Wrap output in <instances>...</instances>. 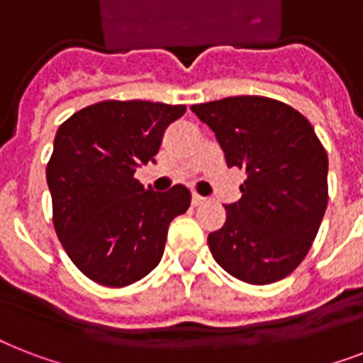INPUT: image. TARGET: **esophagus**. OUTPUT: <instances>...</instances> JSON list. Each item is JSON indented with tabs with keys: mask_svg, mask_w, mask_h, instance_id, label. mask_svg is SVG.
Wrapping results in <instances>:
<instances>
[{
	"mask_svg": "<svg viewBox=\"0 0 363 363\" xmlns=\"http://www.w3.org/2000/svg\"><path fill=\"white\" fill-rule=\"evenodd\" d=\"M192 203L196 205V207H198V205L205 203V198H203V196H199V194H194V196H192Z\"/></svg>",
	"mask_w": 363,
	"mask_h": 363,
	"instance_id": "34e87169",
	"label": "esophagus"
}]
</instances>
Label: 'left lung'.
Here are the masks:
<instances>
[{"mask_svg":"<svg viewBox=\"0 0 363 363\" xmlns=\"http://www.w3.org/2000/svg\"><path fill=\"white\" fill-rule=\"evenodd\" d=\"M215 131L228 167L247 171L241 199L209 233L222 269L248 284L288 277L313 247L328 205V154L299 111L264 96L192 105Z\"/></svg>","mask_w":363,"mask_h":363,"instance_id":"8db88e82","label":"left lung"}]
</instances>
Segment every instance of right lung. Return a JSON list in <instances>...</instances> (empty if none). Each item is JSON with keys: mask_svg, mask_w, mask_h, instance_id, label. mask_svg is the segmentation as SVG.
Returning a JSON list of instances; mask_svg holds the SVG:
<instances>
[{"mask_svg": "<svg viewBox=\"0 0 363 363\" xmlns=\"http://www.w3.org/2000/svg\"><path fill=\"white\" fill-rule=\"evenodd\" d=\"M184 113L186 105L107 99L56 131L47 164L52 224L90 281L130 286L160 264L171 220L186 213L192 196L181 184L152 192L133 175L154 162L165 128Z\"/></svg>", "mask_w": 363, "mask_h": 363, "instance_id": "add662e5", "label": "right lung"}]
</instances>
